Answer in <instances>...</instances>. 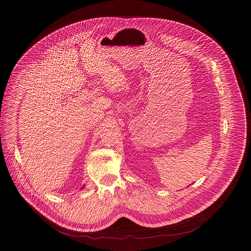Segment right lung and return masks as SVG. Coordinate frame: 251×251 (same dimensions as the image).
I'll use <instances>...</instances> for the list:
<instances>
[{
    "mask_svg": "<svg viewBox=\"0 0 251 251\" xmlns=\"http://www.w3.org/2000/svg\"><path fill=\"white\" fill-rule=\"evenodd\" d=\"M83 187H84V186H83ZM83 187H82V189H83Z\"/></svg>",
    "mask_w": 251,
    "mask_h": 251,
    "instance_id": "obj_1",
    "label": "right lung"
}]
</instances>
